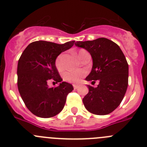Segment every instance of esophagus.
Returning <instances> with one entry per match:
<instances>
[{"label":"esophagus","instance_id":"esophagus-1","mask_svg":"<svg viewBox=\"0 0 147 147\" xmlns=\"http://www.w3.org/2000/svg\"><path fill=\"white\" fill-rule=\"evenodd\" d=\"M73 87H74V89H75V90H76V89L78 88V84H73Z\"/></svg>","mask_w":147,"mask_h":147}]
</instances>
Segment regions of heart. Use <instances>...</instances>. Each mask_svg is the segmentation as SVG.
I'll return each instance as SVG.
<instances>
[{
    "mask_svg": "<svg viewBox=\"0 0 147 147\" xmlns=\"http://www.w3.org/2000/svg\"><path fill=\"white\" fill-rule=\"evenodd\" d=\"M86 52L84 50H80L78 53V56L80 59L82 53ZM64 55L63 54H60L57 56L55 60V67L59 71L63 70L64 68ZM87 72L84 69H76V70H72L66 72L63 75L64 80L67 82L72 83H78L81 81V80L86 75Z\"/></svg>",
    "mask_w": 147,
    "mask_h": 147,
    "instance_id": "b5f03b06",
    "label": "heart"
}]
</instances>
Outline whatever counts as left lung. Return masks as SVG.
<instances>
[{
    "label": "left lung",
    "mask_w": 147,
    "mask_h": 147,
    "mask_svg": "<svg viewBox=\"0 0 147 147\" xmlns=\"http://www.w3.org/2000/svg\"><path fill=\"white\" fill-rule=\"evenodd\" d=\"M75 45L89 52L92 57V69L87 81L100 82L97 87L87 85L89 92L82 101L87 111L106 115L120 105L128 86L129 66L119 45L105 38L91 41H78Z\"/></svg>",
    "instance_id": "1"
}]
</instances>
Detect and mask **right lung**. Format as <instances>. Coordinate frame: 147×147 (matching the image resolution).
Masks as SVG:
<instances>
[{"instance_id":"right-lung-1","label":"right lung","mask_w":147,"mask_h":147,"mask_svg":"<svg viewBox=\"0 0 147 147\" xmlns=\"http://www.w3.org/2000/svg\"><path fill=\"white\" fill-rule=\"evenodd\" d=\"M74 43L75 41L64 44L35 41L29 44L22 53L18 64V87L26 106L35 116L53 117L63 110L67 96L73 90V87L62 82L55 60ZM50 80L60 84L49 88L47 82Z\"/></svg>"}]
</instances>
